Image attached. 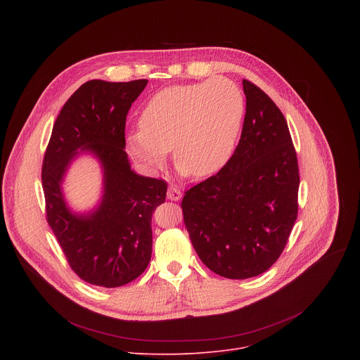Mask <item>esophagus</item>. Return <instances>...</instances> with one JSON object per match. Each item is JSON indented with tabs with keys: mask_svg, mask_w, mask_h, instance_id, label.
I'll return each mask as SVG.
<instances>
[{
	"mask_svg": "<svg viewBox=\"0 0 360 360\" xmlns=\"http://www.w3.org/2000/svg\"><path fill=\"white\" fill-rule=\"evenodd\" d=\"M167 196H168V199H171V200H179V199L182 198V192H181L179 188H176L175 185H172V186L168 188Z\"/></svg>",
	"mask_w": 360,
	"mask_h": 360,
	"instance_id": "esophagus-1",
	"label": "esophagus"
}]
</instances>
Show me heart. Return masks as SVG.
Here are the masks:
<instances>
[{
    "mask_svg": "<svg viewBox=\"0 0 360 360\" xmlns=\"http://www.w3.org/2000/svg\"><path fill=\"white\" fill-rule=\"evenodd\" d=\"M243 117V94L226 78L174 85L146 101L141 125L127 134V143L131 155L150 171L167 164L174 146L181 172L210 176L229 161Z\"/></svg>",
    "mask_w": 360,
    "mask_h": 360,
    "instance_id": "obj_1",
    "label": "heart"
}]
</instances>
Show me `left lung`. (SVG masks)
I'll list each match as a JSON object with an SVG mask.
<instances>
[{"label":"left lung","mask_w":360,"mask_h":360,"mask_svg":"<svg viewBox=\"0 0 360 360\" xmlns=\"http://www.w3.org/2000/svg\"><path fill=\"white\" fill-rule=\"evenodd\" d=\"M242 85L246 114L233 155L181 205L200 261L228 279L268 271L297 217L299 168L286 120L259 86Z\"/></svg>","instance_id":"left-lung-1"}]
</instances>
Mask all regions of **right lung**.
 I'll return each mask as SVG.
<instances>
[{
	"instance_id": "add662e5",
	"label": "right lung",
	"mask_w": 360,
	"mask_h": 360,
	"mask_svg": "<svg viewBox=\"0 0 360 360\" xmlns=\"http://www.w3.org/2000/svg\"><path fill=\"white\" fill-rule=\"evenodd\" d=\"M148 79L82 84L65 102L42 162L46 221L72 271L85 282L118 288L136 279L152 253V214L167 182L131 169L125 121ZM82 153L101 165L103 195L88 213H74L62 192L69 165Z\"/></svg>"
}]
</instances>
